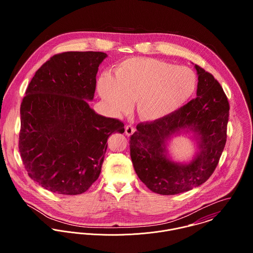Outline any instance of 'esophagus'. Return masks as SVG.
<instances>
[{"label":"esophagus","instance_id":"esophagus-1","mask_svg":"<svg viewBox=\"0 0 253 253\" xmlns=\"http://www.w3.org/2000/svg\"><path fill=\"white\" fill-rule=\"evenodd\" d=\"M134 131H135V128L132 126H130V125H127L126 126V134L127 135V136H129V135H131V134H133L134 133Z\"/></svg>","mask_w":253,"mask_h":253}]
</instances>
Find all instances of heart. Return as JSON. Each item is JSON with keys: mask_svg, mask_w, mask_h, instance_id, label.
I'll return each mask as SVG.
<instances>
[{"mask_svg": "<svg viewBox=\"0 0 253 253\" xmlns=\"http://www.w3.org/2000/svg\"><path fill=\"white\" fill-rule=\"evenodd\" d=\"M197 76L190 68L145 57L121 61L113 76L103 75L97 82L98 92L114 114L127 112L135 100L140 119H163L184 105L197 87Z\"/></svg>", "mask_w": 253, "mask_h": 253, "instance_id": "1", "label": "heart"}]
</instances>
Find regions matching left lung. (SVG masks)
<instances>
[{
	"label": "left lung",
	"mask_w": 253,
	"mask_h": 253,
	"mask_svg": "<svg viewBox=\"0 0 253 253\" xmlns=\"http://www.w3.org/2000/svg\"><path fill=\"white\" fill-rule=\"evenodd\" d=\"M195 67L199 75L197 98L163 119L139 123L129 138L135 172L157 194L176 195L205 183L215 170L226 144L228 98L212 74L197 64ZM183 128L200 136V153L189 165L166 157L167 139Z\"/></svg>",
	"instance_id": "8db88e82"
}]
</instances>
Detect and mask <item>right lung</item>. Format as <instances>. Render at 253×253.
Returning a JSON list of instances; mask_svg holds the SVG:
<instances>
[{
  "label": "right lung",
  "mask_w": 253,
  "mask_h": 253,
  "mask_svg": "<svg viewBox=\"0 0 253 253\" xmlns=\"http://www.w3.org/2000/svg\"><path fill=\"white\" fill-rule=\"evenodd\" d=\"M101 51L51 56L35 73L20 105L18 148L29 177L60 195H79L97 180L107 139L125 132L118 119L96 114L86 100L96 87Z\"/></svg>",
  "instance_id": "add662e5"
}]
</instances>
